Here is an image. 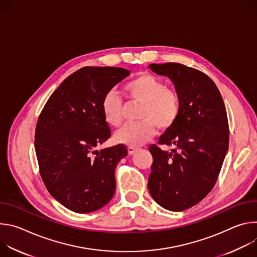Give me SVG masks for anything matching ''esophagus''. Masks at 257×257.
<instances>
[{
  "label": "esophagus",
  "mask_w": 257,
  "mask_h": 257,
  "mask_svg": "<svg viewBox=\"0 0 257 257\" xmlns=\"http://www.w3.org/2000/svg\"><path fill=\"white\" fill-rule=\"evenodd\" d=\"M136 151H137V149L134 148V146H128V154L129 155H133Z\"/></svg>",
  "instance_id": "esophagus-1"
}]
</instances>
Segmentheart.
<instances>
[{
  "instance_id": "heart-1",
  "label": "heart",
  "mask_w": 257,
  "mask_h": 257,
  "mask_svg": "<svg viewBox=\"0 0 257 257\" xmlns=\"http://www.w3.org/2000/svg\"><path fill=\"white\" fill-rule=\"evenodd\" d=\"M124 94L131 100L142 102L136 123L127 124L115 134L117 142L129 146H138L152 139L156 128L166 130L177 121L181 112V97L166 83L152 74H141L127 82ZM104 121L118 127L123 121L122 99L115 90L105 92L100 103Z\"/></svg>"
}]
</instances>
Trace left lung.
I'll list each match as a JSON object with an SVG mask.
<instances>
[{"mask_svg":"<svg viewBox=\"0 0 257 257\" xmlns=\"http://www.w3.org/2000/svg\"><path fill=\"white\" fill-rule=\"evenodd\" d=\"M169 77L181 97L175 124L159 138L172 152L152 144L154 158L148 187L153 198L172 211L185 210L213 188L229 149V124L223 97L204 73L179 63L151 64Z\"/></svg>","mask_w":257,"mask_h":257,"instance_id":"1","label":"left lung"}]
</instances>
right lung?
I'll list each match as a JSON object with an SVG mask.
<instances>
[{
  "label": "right lung",
  "mask_w": 257,
  "mask_h": 257,
  "mask_svg": "<svg viewBox=\"0 0 257 257\" xmlns=\"http://www.w3.org/2000/svg\"><path fill=\"white\" fill-rule=\"evenodd\" d=\"M129 75L117 67L81 68L62 82L39 117L34 146L42 179L72 211L97 210L115 193V169L128 154L126 146L94 149L111 137L101 99Z\"/></svg>",
  "instance_id": "right-lung-1"
}]
</instances>
